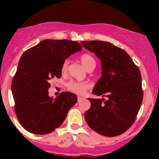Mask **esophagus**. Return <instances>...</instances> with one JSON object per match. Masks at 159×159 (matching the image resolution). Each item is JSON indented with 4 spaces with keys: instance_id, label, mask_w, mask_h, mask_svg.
Listing matches in <instances>:
<instances>
[{
    "instance_id": "1",
    "label": "esophagus",
    "mask_w": 159,
    "mask_h": 159,
    "mask_svg": "<svg viewBox=\"0 0 159 159\" xmlns=\"http://www.w3.org/2000/svg\"><path fill=\"white\" fill-rule=\"evenodd\" d=\"M84 98H83V97H80V96H78V102H81V101L84 100Z\"/></svg>"
}]
</instances>
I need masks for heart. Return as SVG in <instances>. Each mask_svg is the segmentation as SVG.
Returning <instances> with one entry per match:
<instances>
[{"label":"heart","instance_id":"heart-1","mask_svg":"<svg viewBox=\"0 0 159 159\" xmlns=\"http://www.w3.org/2000/svg\"><path fill=\"white\" fill-rule=\"evenodd\" d=\"M82 65L88 70H92L95 68L96 61L95 59L93 57L92 55L89 54H83L80 57ZM68 60H65L61 65V71L65 73L68 69ZM67 88L71 92L75 93L76 94H83L88 89H90V84L87 81H70L67 84Z\"/></svg>","mask_w":159,"mask_h":159}]
</instances>
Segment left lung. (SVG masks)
Returning <instances> with one entry per match:
<instances>
[{
    "mask_svg": "<svg viewBox=\"0 0 159 159\" xmlns=\"http://www.w3.org/2000/svg\"><path fill=\"white\" fill-rule=\"evenodd\" d=\"M102 62V77L92 93L107 98H89L91 108L84 113L91 129L107 137L125 132L135 121L143 99L142 76L125 51L102 41H81Z\"/></svg>",
    "mask_w": 159,
    "mask_h": 159,
    "instance_id": "1",
    "label": "left lung"
}]
</instances>
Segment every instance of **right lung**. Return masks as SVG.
<instances>
[{
  "label": "right lung",
  "mask_w": 159,
  "mask_h": 159,
  "mask_svg": "<svg viewBox=\"0 0 159 159\" xmlns=\"http://www.w3.org/2000/svg\"><path fill=\"white\" fill-rule=\"evenodd\" d=\"M82 49L69 40L41 41L20 57L12 80L14 111L22 127L36 134H49L60 127L78 98L61 92L56 98L49 97L50 80L61 76V65L70 54Z\"/></svg>",
  "instance_id": "right-lung-1"
}]
</instances>
